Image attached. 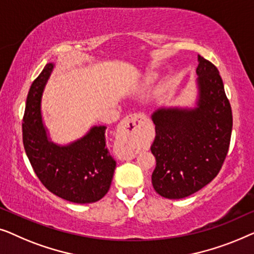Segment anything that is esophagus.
Returning <instances> with one entry per match:
<instances>
[{
  "label": "esophagus",
  "mask_w": 254,
  "mask_h": 254,
  "mask_svg": "<svg viewBox=\"0 0 254 254\" xmlns=\"http://www.w3.org/2000/svg\"><path fill=\"white\" fill-rule=\"evenodd\" d=\"M144 121V117L139 114L128 115L123 121L122 134H121V141H122V147L119 153V158L122 160H131L134 158V147L133 140L137 132L140 130L141 123Z\"/></svg>",
  "instance_id": "obj_1"
}]
</instances>
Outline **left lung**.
Wrapping results in <instances>:
<instances>
[{
  "mask_svg": "<svg viewBox=\"0 0 254 254\" xmlns=\"http://www.w3.org/2000/svg\"><path fill=\"white\" fill-rule=\"evenodd\" d=\"M198 62L197 107L161 108L152 115V184L168 199L189 197L210 183L229 151L233 112L222 78L212 62L200 55Z\"/></svg>",
  "mask_w": 254,
  "mask_h": 254,
  "instance_id": "obj_1",
  "label": "left lung"
}]
</instances>
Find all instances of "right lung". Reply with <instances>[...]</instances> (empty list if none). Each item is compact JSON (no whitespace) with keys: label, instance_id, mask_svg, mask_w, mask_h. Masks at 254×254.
<instances>
[{"label":"right lung","instance_id":"add662e5","mask_svg":"<svg viewBox=\"0 0 254 254\" xmlns=\"http://www.w3.org/2000/svg\"><path fill=\"white\" fill-rule=\"evenodd\" d=\"M54 64L48 63L31 85L23 119V144L34 173L57 197L95 202L108 192L116 161L106 146V127H93L66 146L49 140L41 117V96Z\"/></svg>","mask_w":254,"mask_h":254}]
</instances>
